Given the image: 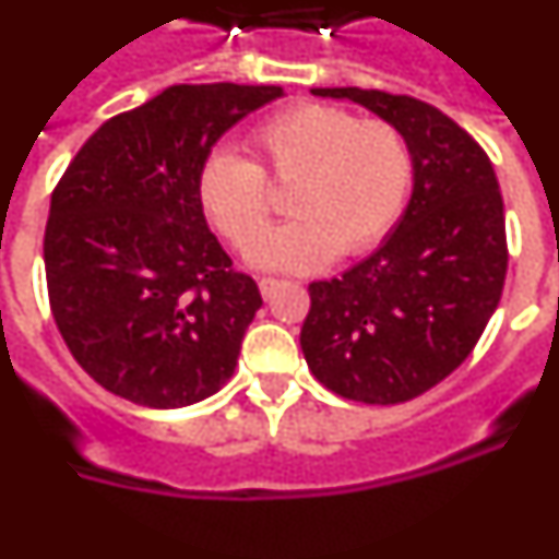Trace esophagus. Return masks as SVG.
I'll return each instance as SVG.
<instances>
[{"label": "esophagus", "mask_w": 559, "mask_h": 559, "mask_svg": "<svg viewBox=\"0 0 559 559\" xmlns=\"http://www.w3.org/2000/svg\"><path fill=\"white\" fill-rule=\"evenodd\" d=\"M280 280H274V276H263V280H260V294L265 296V299H269V296H274V290L280 288Z\"/></svg>", "instance_id": "34e87169"}]
</instances>
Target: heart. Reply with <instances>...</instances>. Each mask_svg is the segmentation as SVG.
I'll use <instances>...</instances> for the list:
<instances>
[{
    "mask_svg": "<svg viewBox=\"0 0 559 559\" xmlns=\"http://www.w3.org/2000/svg\"><path fill=\"white\" fill-rule=\"evenodd\" d=\"M254 162L215 151L201 165L199 204L235 249L251 246L273 209L267 185H292L295 221L251 249L274 271L322 269L378 246L400 218L412 187V151L386 120H358L322 103H299L251 136Z\"/></svg>",
    "mask_w": 559,
    "mask_h": 559,
    "instance_id": "obj_1",
    "label": "heart"
}]
</instances>
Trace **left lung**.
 Masks as SVG:
<instances>
[{"label":"left lung","instance_id":"left-lung-1","mask_svg":"<svg viewBox=\"0 0 559 559\" xmlns=\"http://www.w3.org/2000/svg\"><path fill=\"white\" fill-rule=\"evenodd\" d=\"M353 100L408 142L414 190L374 254L310 283L305 360L330 392L369 406L419 397L473 353L501 302L507 229L490 156L439 108L378 88H310Z\"/></svg>","mask_w":559,"mask_h":559}]
</instances>
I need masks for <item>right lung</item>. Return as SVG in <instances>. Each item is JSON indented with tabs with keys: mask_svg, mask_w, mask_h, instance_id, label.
<instances>
[{
	"mask_svg": "<svg viewBox=\"0 0 559 559\" xmlns=\"http://www.w3.org/2000/svg\"><path fill=\"white\" fill-rule=\"evenodd\" d=\"M280 86L179 83L103 122L52 190L49 310L75 360L117 397L181 408L235 374L263 305L199 204L212 145Z\"/></svg>",
	"mask_w": 559,
	"mask_h": 559,
	"instance_id": "right-lung-1",
	"label": "right lung"
}]
</instances>
